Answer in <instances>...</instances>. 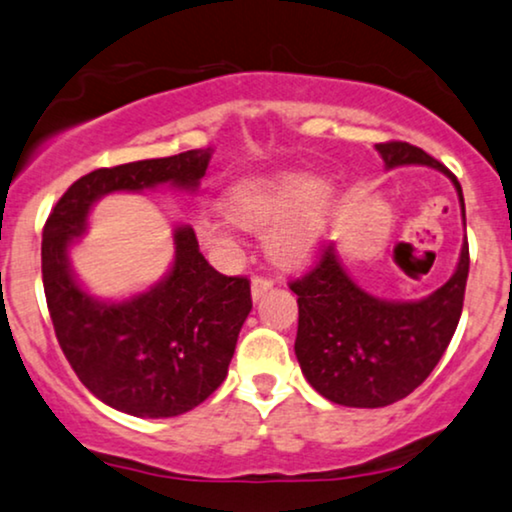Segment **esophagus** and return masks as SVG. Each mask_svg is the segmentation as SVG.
<instances>
[{"label": "esophagus", "mask_w": 512, "mask_h": 512, "mask_svg": "<svg viewBox=\"0 0 512 512\" xmlns=\"http://www.w3.org/2000/svg\"><path fill=\"white\" fill-rule=\"evenodd\" d=\"M268 289H272V280H270V277L254 275V280H251V296L261 298Z\"/></svg>", "instance_id": "obj_1"}]
</instances>
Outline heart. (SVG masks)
<instances>
[{
    "label": "heart",
    "instance_id": "heart-1",
    "mask_svg": "<svg viewBox=\"0 0 512 512\" xmlns=\"http://www.w3.org/2000/svg\"><path fill=\"white\" fill-rule=\"evenodd\" d=\"M232 223L265 230L270 256L280 263H301L327 240L336 209V188L305 171L242 178L223 195ZM199 232L214 249H230L235 240L228 223L202 218Z\"/></svg>",
    "mask_w": 512,
    "mask_h": 512
}]
</instances>
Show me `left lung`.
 I'll use <instances>...</instances> for the list:
<instances>
[{"label":"left lung","instance_id":"1","mask_svg":"<svg viewBox=\"0 0 512 512\" xmlns=\"http://www.w3.org/2000/svg\"><path fill=\"white\" fill-rule=\"evenodd\" d=\"M388 169L426 164L454 183L466 221L461 183L416 145L378 143ZM470 254L463 242L459 265L435 294L411 303L369 296L350 280L334 247H324L313 268L289 289L298 296L296 357L317 393L343 407H388L421 386L440 362L459 327L466 296Z\"/></svg>","mask_w":512,"mask_h":512}]
</instances>
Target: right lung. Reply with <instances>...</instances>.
<instances>
[{
	"mask_svg": "<svg viewBox=\"0 0 512 512\" xmlns=\"http://www.w3.org/2000/svg\"><path fill=\"white\" fill-rule=\"evenodd\" d=\"M209 159L211 150H188L96 169L65 190L44 223V294L63 355L98 400L124 414H185L221 386L251 310L249 280L211 268L195 230L181 225L169 275L129 301L103 303L75 282L68 249L98 197L159 183L197 188Z\"/></svg>",
	"mask_w": 512,
	"mask_h": 512,
	"instance_id": "add662e5",
	"label": "right lung"
}]
</instances>
